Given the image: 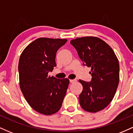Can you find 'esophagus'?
Masks as SVG:
<instances>
[{
  "label": "esophagus",
  "instance_id": "esophagus-1",
  "mask_svg": "<svg viewBox=\"0 0 133 133\" xmlns=\"http://www.w3.org/2000/svg\"><path fill=\"white\" fill-rule=\"evenodd\" d=\"M76 82H77V80H75V79H74V80H70V82L71 83Z\"/></svg>",
  "mask_w": 133,
  "mask_h": 133
}]
</instances>
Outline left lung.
Wrapping results in <instances>:
<instances>
[{
	"mask_svg": "<svg viewBox=\"0 0 133 133\" xmlns=\"http://www.w3.org/2000/svg\"><path fill=\"white\" fill-rule=\"evenodd\" d=\"M83 65L91 68L90 82L79 80L83 90L79 95L82 108L90 112L105 109L114 98L119 81V61L114 51L97 37L71 40Z\"/></svg>",
	"mask_w": 133,
	"mask_h": 133,
	"instance_id": "obj_1",
	"label": "left lung"
}]
</instances>
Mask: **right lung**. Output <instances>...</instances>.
<instances>
[{
    "instance_id": "obj_1",
    "label": "right lung",
    "mask_w": 133,
    "mask_h": 133,
    "mask_svg": "<svg viewBox=\"0 0 133 133\" xmlns=\"http://www.w3.org/2000/svg\"><path fill=\"white\" fill-rule=\"evenodd\" d=\"M66 41L38 38L21 55L18 66L21 90L30 106L40 114L51 115L58 111L66 95L69 80L48 74L56 66V52Z\"/></svg>"
}]
</instances>
